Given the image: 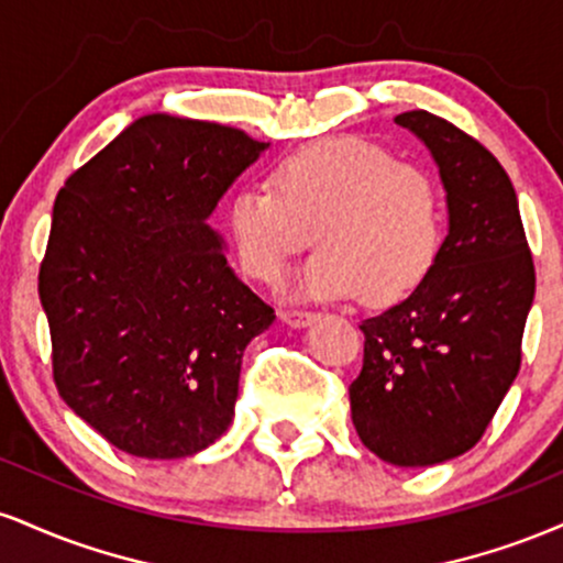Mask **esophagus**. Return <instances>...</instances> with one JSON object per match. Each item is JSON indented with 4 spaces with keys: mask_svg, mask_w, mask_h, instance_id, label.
Returning a JSON list of instances; mask_svg holds the SVG:
<instances>
[{
    "mask_svg": "<svg viewBox=\"0 0 563 563\" xmlns=\"http://www.w3.org/2000/svg\"><path fill=\"white\" fill-rule=\"evenodd\" d=\"M314 318H318V314L307 312V309H283V312H280V320L286 322V325H290V328L312 325Z\"/></svg>",
    "mask_w": 563,
    "mask_h": 563,
    "instance_id": "esophagus-1",
    "label": "esophagus"
}]
</instances>
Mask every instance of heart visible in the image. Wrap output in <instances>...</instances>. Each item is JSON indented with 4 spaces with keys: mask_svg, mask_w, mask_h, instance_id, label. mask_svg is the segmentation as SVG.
Listing matches in <instances>:
<instances>
[{
    "mask_svg": "<svg viewBox=\"0 0 563 563\" xmlns=\"http://www.w3.org/2000/svg\"><path fill=\"white\" fill-rule=\"evenodd\" d=\"M267 187L230 198L228 230L243 269L277 283L314 241L301 288L318 299L397 301L421 286L444 238L442 190L429 169L363 137H328L275 161Z\"/></svg>",
    "mask_w": 563,
    "mask_h": 563,
    "instance_id": "heart-1",
    "label": "heart"
}]
</instances>
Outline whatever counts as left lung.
Masks as SVG:
<instances>
[{
	"label": "left lung",
	"mask_w": 563,
	"mask_h": 563,
	"mask_svg": "<svg viewBox=\"0 0 563 563\" xmlns=\"http://www.w3.org/2000/svg\"><path fill=\"white\" fill-rule=\"evenodd\" d=\"M434 156L450 230L423 283L367 318L352 423L380 461L434 466L479 442L519 376L534 264L506 169L479 140L429 111L399 113Z\"/></svg>",
	"instance_id": "8db88e82"
}]
</instances>
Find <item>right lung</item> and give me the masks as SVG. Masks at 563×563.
<instances>
[{"mask_svg":"<svg viewBox=\"0 0 563 563\" xmlns=\"http://www.w3.org/2000/svg\"><path fill=\"white\" fill-rule=\"evenodd\" d=\"M241 129L142 115L66 179L38 267L53 378L113 448L151 461L214 444L245 346L275 309L206 224L267 151Z\"/></svg>","mask_w":563,"mask_h":563,"instance_id":"right-lung-1","label":"right lung"}]
</instances>
